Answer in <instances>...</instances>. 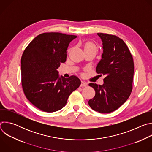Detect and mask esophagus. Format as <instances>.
<instances>
[{
    "mask_svg": "<svg viewBox=\"0 0 152 152\" xmlns=\"http://www.w3.org/2000/svg\"><path fill=\"white\" fill-rule=\"evenodd\" d=\"M86 86V83H85V82H81V83H80V86H81V87H85V86Z\"/></svg>",
    "mask_w": 152,
    "mask_h": 152,
    "instance_id": "1",
    "label": "esophagus"
}]
</instances>
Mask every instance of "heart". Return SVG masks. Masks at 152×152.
<instances>
[{
	"label": "heart",
	"instance_id": "1",
	"mask_svg": "<svg viewBox=\"0 0 152 152\" xmlns=\"http://www.w3.org/2000/svg\"><path fill=\"white\" fill-rule=\"evenodd\" d=\"M83 48L85 52H93L97 53L98 51V47L95 43L91 41H87L84 42Z\"/></svg>",
	"mask_w": 152,
	"mask_h": 152
}]
</instances>
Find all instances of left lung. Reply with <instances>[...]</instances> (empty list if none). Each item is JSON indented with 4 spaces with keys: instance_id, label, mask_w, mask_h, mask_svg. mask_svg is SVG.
I'll return each mask as SVG.
<instances>
[{
    "instance_id": "left-lung-1",
    "label": "left lung",
    "mask_w": 152,
    "mask_h": 152,
    "mask_svg": "<svg viewBox=\"0 0 152 152\" xmlns=\"http://www.w3.org/2000/svg\"><path fill=\"white\" fill-rule=\"evenodd\" d=\"M103 42V53L96 72L105 75L103 85L90 83L95 96L88 101L92 109L100 113H110L120 107L132 90L134 64L124 41L114 35L98 33Z\"/></svg>"
}]
</instances>
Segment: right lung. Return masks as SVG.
I'll return each mask as SVG.
<instances>
[{
  "instance_id": "obj_1",
  "label": "right lung",
  "mask_w": 152,
  "mask_h": 152,
  "mask_svg": "<svg viewBox=\"0 0 152 152\" xmlns=\"http://www.w3.org/2000/svg\"><path fill=\"white\" fill-rule=\"evenodd\" d=\"M77 37L59 32L37 36L21 59V85L28 100L39 110L53 113L66 104L70 94L80 85L75 76L59 77L57 69L67 59L70 42Z\"/></svg>"
}]
</instances>
